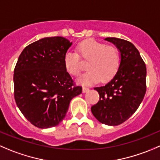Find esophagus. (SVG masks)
Segmentation results:
<instances>
[{"label": "esophagus", "mask_w": 160, "mask_h": 160, "mask_svg": "<svg viewBox=\"0 0 160 160\" xmlns=\"http://www.w3.org/2000/svg\"><path fill=\"white\" fill-rule=\"evenodd\" d=\"M89 91V88L88 87H83V93H86Z\"/></svg>", "instance_id": "1"}]
</instances>
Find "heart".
Listing matches in <instances>:
<instances>
[{
    "instance_id": "1",
    "label": "heart",
    "mask_w": 160,
    "mask_h": 160,
    "mask_svg": "<svg viewBox=\"0 0 160 160\" xmlns=\"http://www.w3.org/2000/svg\"><path fill=\"white\" fill-rule=\"evenodd\" d=\"M78 54L68 51L64 56V65L70 75L77 77L82 70L80 55L84 61H88L86 72L82 74L77 82L81 84H93L101 80L107 82L117 73L120 66V53L116 47L107 46L92 39L80 43Z\"/></svg>"
}]
</instances>
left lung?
<instances>
[{
	"label": "left lung",
	"instance_id": "left-lung-1",
	"mask_svg": "<svg viewBox=\"0 0 160 160\" xmlns=\"http://www.w3.org/2000/svg\"><path fill=\"white\" fill-rule=\"evenodd\" d=\"M105 40L117 48L121 62L108 83L94 88L100 100L91 106V112L100 123L116 126L129 119L142 103L146 91V66L132 43L116 37Z\"/></svg>",
	"mask_w": 160,
	"mask_h": 160
}]
</instances>
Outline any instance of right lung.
Instances as JSON below:
<instances>
[{
    "label": "right lung",
    "mask_w": 160,
    "mask_h": 160,
    "mask_svg": "<svg viewBox=\"0 0 160 160\" xmlns=\"http://www.w3.org/2000/svg\"><path fill=\"white\" fill-rule=\"evenodd\" d=\"M72 43L62 37H45L32 43L20 54L14 70L17 106L32 125L50 128L66 116L71 100L82 92L64 65Z\"/></svg>",
    "instance_id": "obj_1"
}]
</instances>
